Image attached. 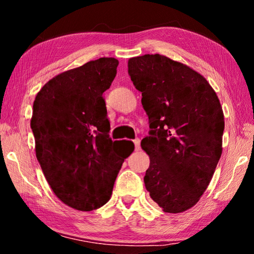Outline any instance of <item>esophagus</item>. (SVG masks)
Listing matches in <instances>:
<instances>
[{
    "instance_id": "obj_1",
    "label": "esophagus",
    "mask_w": 254,
    "mask_h": 254,
    "mask_svg": "<svg viewBox=\"0 0 254 254\" xmlns=\"http://www.w3.org/2000/svg\"><path fill=\"white\" fill-rule=\"evenodd\" d=\"M133 142H134V147L136 151L137 150H140V139H134L133 140Z\"/></svg>"
}]
</instances>
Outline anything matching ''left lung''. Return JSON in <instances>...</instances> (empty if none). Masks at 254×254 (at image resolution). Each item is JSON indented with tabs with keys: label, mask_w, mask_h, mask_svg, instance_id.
Instances as JSON below:
<instances>
[{
	"label": "left lung",
	"mask_w": 254,
	"mask_h": 254,
	"mask_svg": "<svg viewBox=\"0 0 254 254\" xmlns=\"http://www.w3.org/2000/svg\"><path fill=\"white\" fill-rule=\"evenodd\" d=\"M127 72L151 128L141 141L150 158L145 188L163 212L183 213L198 203L221 158L220 100L204 76L166 56L130 58Z\"/></svg>",
	"instance_id": "8db88e82"
}]
</instances>
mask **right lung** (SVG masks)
<instances>
[{
	"label": "right lung",
	"mask_w": 254,
	"mask_h": 254,
	"mask_svg": "<svg viewBox=\"0 0 254 254\" xmlns=\"http://www.w3.org/2000/svg\"><path fill=\"white\" fill-rule=\"evenodd\" d=\"M119 60L103 57L55 76L33 102L36 156L47 182L64 204L96 209L110 200L132 141H112L103 93Z\"/></svg>",
	"instance_id": "add662e5"
}]
</instances>
